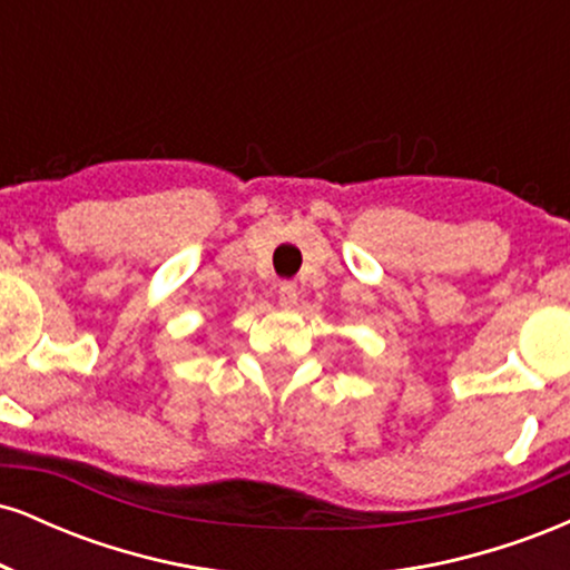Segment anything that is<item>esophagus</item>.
I'll return each instance as SVG.
<instances>
[{
	"mask_svg": "<svg viewBox=\"0 0 570 570\" xmlns=\"http://www.w3.org/2000/svg\"><path fill=\"white\" fill-rule=\"evenodd\" d=\"M278 303L284 311H292L297 305V286L294 284H281L278 286Z\"/></svg>",
	"mask_w": 570,
	"mask_h": 570,
	"instance_id": "1",
	"label": "esophagus"
}]
</instances>
